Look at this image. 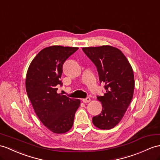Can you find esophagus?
Listing matches in <instances>:
<instances>
[{"instance_id":"obj_1","label":"esophagus","mask_w":160,"mask_h":160,"mask_svg":"<svg viewBox=\"0 0 160 160\" xmlns=\"http://www.w3.org/2000/svg\"><path fill=\"white\" fill-rule=\"evenodd\" d=\"M90 98H89V97H87L86 98H83V99H82V101H83V102H84V103H88V102H90Z\"/></svg>"}]
</instances>
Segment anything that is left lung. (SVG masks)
<instances>
[{
    "label": "left lung",
    "instance_id": "8db88e82",
    "mask_svg": "<svg viewBox=\"0 0 160 160\" xmlns=\"http://www.w3.org/2000/svg\"><path fill=\"white\" fill-rule=\"evenodd\" d=\"M83 52L97 68L100 82L105 84L106 93L97 99L102 105V110L93 117L92 122L102 130L114 128L125 114L134 89L133 70L123 53L109 45L96 48H83Z\"/></svg>",
    "mask_w": 160,
    "mask_h": 160
}]
</instances>
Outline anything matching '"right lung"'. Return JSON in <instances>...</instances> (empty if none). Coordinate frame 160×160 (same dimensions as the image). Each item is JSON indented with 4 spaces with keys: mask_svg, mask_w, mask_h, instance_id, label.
Here are the masks:
<instances>
[{
    "mask_svg": "<svg viewBox=\"0 0 160 160\" xmlns=\"http://www.w3.org/2000/svg\"><path fill=\"white\" fill-rule=\"evenodd\" d=\"M78 48L51 46L42 49L30 64L26 89L38 119L56 134L68 132L73 125L80 100L58 93L64 62Z\"/></svg>",
    "mask_w": 160,
    "mask_h": 160,
    "instance_id": "add662e5",
    "label": "right lung"
}]
</instances>
